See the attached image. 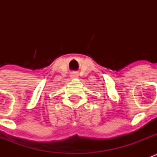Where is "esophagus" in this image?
<instances>
[{
	"label": "esophagus",
	"instance_id": "esophagus-1",
	"mask_svg": "<svg viewBox=\"0 0 157 157\" xmlns=\"http://www.w3.org/2000/svg\"><path fill=\"white\" fill-rule=\"evenodd\" d=\"M71 76H72V77H77V74L76 72H74L72 74H71Z\"/></svg>",
	"mask_w": 157,
	"mask_h": 157
}]
</instances>
